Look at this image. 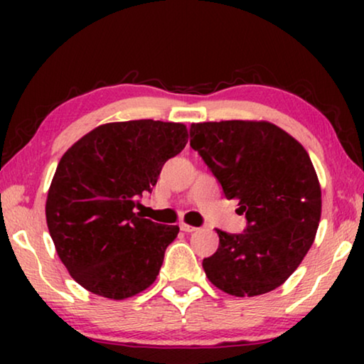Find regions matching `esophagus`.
Here are the masks:
<instances>
[{
    "label": "esophagus",
    "instance_id": "34e87169",
    "mask_svg": "<svg viewBox=\"0 0 364 364\" xmlns=\"http://www.w3.org/2000/svg\"><path fill=\"white\" fill-rule=\"evenodd\" d=\"M181 230L187 232V233H192V232L197 230V227H192V225H188V223H186V222H181Z\"/></svg>",
    "mask_w": 364,
    "mask_h": 364
}]
</instances>
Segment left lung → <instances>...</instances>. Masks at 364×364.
Wrapping results in <instances>:
<instances>
[{"instance_id":"obj_1","label":"left lung","mask_w":364,"mask_h":364,"mask_svg":"<svg viewBox=\"0 0 364 364\" xmlns=\"http://www.w3.org/2000/svg\"><path fill=\"white\" fill-rule=\"evenodd\" d=\"M191 137L248 222L238 235L217 230V252L202 262L207 278L233 296L275 290L300 265L320 223L321 187L310 156L267 121L197 122Z\"/></svg>"}]
</instances>
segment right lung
<instances>
[{"instance_id": "1", "label": "right lung", "mask_w": 364, "mask_h": 364, "mask_svg": "<svg viewBox=\"0 0 364 364\" xmlns=\"http://www.w3.org/2000/svg\"><path fill=\"white\" fill-rule=\"evenodd\" d=\"M186 124L152 119L101 124L64 152L46 222L69 275L94 295L124 300L156 282L178 225L134 212L167 159L186 147Z\"/></svg>"}]
</instances>
